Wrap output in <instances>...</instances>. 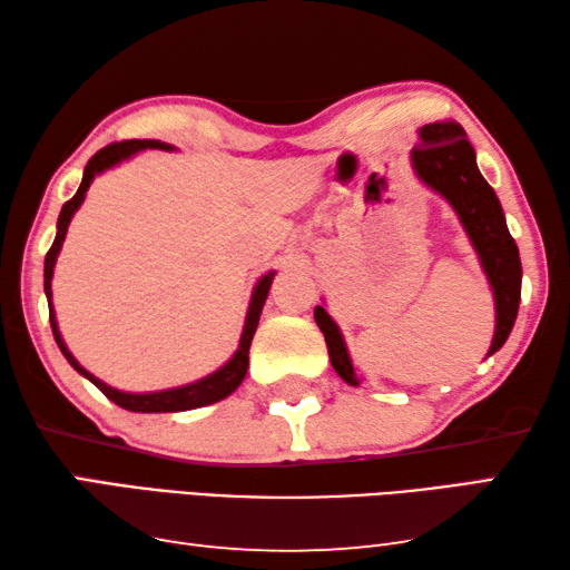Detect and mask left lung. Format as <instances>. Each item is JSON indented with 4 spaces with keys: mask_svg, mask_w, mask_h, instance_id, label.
<instances>
[{
    "mask_svg": "<svg viewBox=\"0 0 570 570\" xmlns=\"http://www.w3.org/2000/svg\"><path fill=\"white\" fill-rule=\"evenodd\" d=\"M411 167L416 177L431 191L443 196L456 212L465 236L479 254L485 278H489L493 304H495V328L489 354L499 351L519 316L521 304V256L513 236L505 226L501 202L491 184L481 177L475 151L465 131L456 121H436L419 129V147L411 151ZM314 318L326 338L331 366L346 381L348 386H358L361 376L351 364L346 341L341 336L336 321L326 314L324 306L314 308Z\"/></svg>",
    "mask_w": 570,
    "mask_h": 570,
    "instance_id": "8db88e82",
    "label": "left lung"
}]
</instances>
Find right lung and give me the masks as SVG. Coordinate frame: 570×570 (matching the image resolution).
<instances>
[{
  "label": "right lung",
  "mask_w": 570,
  "mask_h": 570,
  "mask_svg": "<svg viewBox=\"0 0 570 570\" xmlns=\"http://www.w3.org/2000/svg\"><path fill=\"white\" fill-rule=\"evenodd\" d=\"M144 149H164V151H174L171 144L167 141H157V139H131V141H119V144H109L101 151H97L95 157L89 159V164L85 167V177H81V184L77 194L71 196V199L61 206L59 212V222H57V236H55V244H51V249L45 256V294H47V302H49V324H51V334H55L57 346L61 348V354L69 361L71 366H75L81 376L89 379L91 384H95L101 393L109 401L117 403V406L127 409V411H137V413H171V411H191V409H202V406H209V403L222 401L226 396H232V393L239 389V384L246 376V368H249V346H252V338L256 334V326H258V316H262V308L266 304V296H268V288H272L274 282V274L276 272H268L262 278H258L254 292H252V302H249V312H246V321H244V331H242V338H239V348H236V354L226 361L222 368H216L214 374L204 376L199 381H191V384L186 386H177V389H167V391H149V393H127V391H119V389H111L107 386L105 381L97 379L95 374H89V371L79 364V361L71 356V351L67 348L65 338L59 334V324H57V316H55V306H51V276H55V264H57V256L61 252V244H65V236L69 229V222L71 216L77 214V209L85 202L87 189L95 181V177L99 174H105L107 169L117 167V164L131 159L134 154H139Z\"/></svg>",
  "instance_id": "right-lung-1"
}]
</instances>
